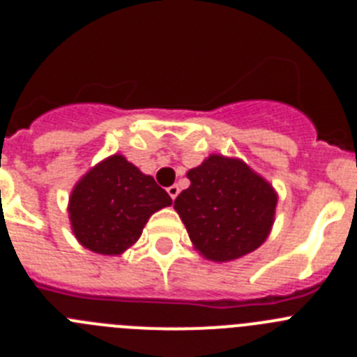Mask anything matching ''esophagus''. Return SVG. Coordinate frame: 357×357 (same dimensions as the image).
<instances>
[{
	"instance_id": "obj_1",
	"label": "esophagus",
	"mask_w": 357,
	"mask_h": 357,
	"mask_svg": "<svg viewBox=\"0 0 357 357\" xmlns=\"http://www.w3.org/2000/svg\"><path fill=\"white\" fill-rule=\"evenodd\" d=\"M178 193H181V188H178V185H176V184L169 185V188H168V195H169V197H172V200H175V198L178 197Z\"/></svg>"
}]
</instances>
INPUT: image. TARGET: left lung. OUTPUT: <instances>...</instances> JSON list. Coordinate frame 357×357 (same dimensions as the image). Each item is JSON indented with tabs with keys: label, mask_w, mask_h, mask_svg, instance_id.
Masks as SVG:
<instances>
[{
	"label": "left lung",
	"mask_w": 357,
	"mask_h": 357,
	"mask_svg": "<svg viewBox=\"0 0 357 357\" xmlns=\"http://www.w3.org/2000/svg\"><path fill=\"white\" fill-rule=\"evenodd\" d=\"M191 185L175 200L195 248L211 261H232L261 247L273 225L277 195L247 164L211 155L189 169Z\"/></svg>",
	"instance_id": "1"
}]
</instances>
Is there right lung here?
I'll use <instances>...</instances> for the list:
<instances>
[{
    "instance_id": "add662e5",
    "label": "right lung",
    "mask_w": 357,
    "mask_h": 357,
    "mask_svg": "<svg viewBox=\"0 0 357 357\" xmlns=\"http://www.w3.org/2000/svg\"><path fill=\"white\" fill-rule=\"evenodd\" d=\"M169 204V195L150 175L123 155H112L73 189L69 218L85 248L118 255L139 239L148 218Z\"/></svg>"
}]
</instances>
